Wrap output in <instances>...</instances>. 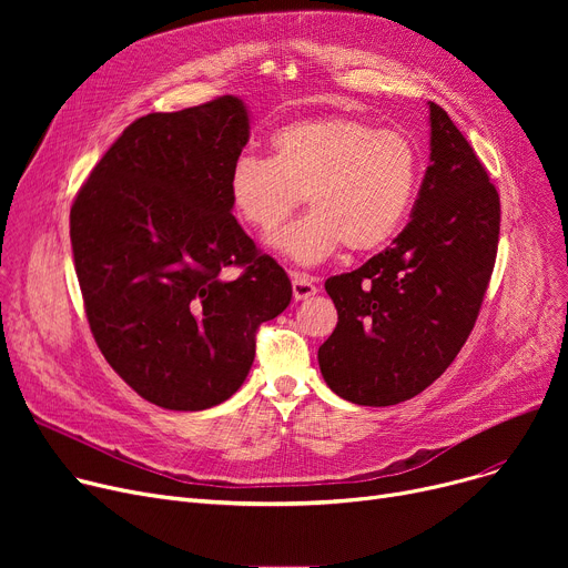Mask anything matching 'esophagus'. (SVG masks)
Masks as SVG:
<instances>
[{
  "label": "esophagus",
  "mask_w": 568,
  "mask_h": 568,
  "mask_svg": "<svg viewBox=\"0 0 568 568\" xmlns=\"http://www.w3.org/2000/svg\"><path fill=\"white\" fill-rule=\"evenodd\" d=\"M315 292H317V287H315L313 278L302 276V274H294V276H292V294H294L296 302L308 300V296H313Z\"/></svg>",
  "instance_id": "obj_1"
}]
</instances>
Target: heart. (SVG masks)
I'll use <instances>...</instances> for the list:
<instances>
[{
  "label": "heart",
  "mask_w": 568,
  "mask_h": 568,
  "mask_svg": "<svg viewBox=\"0 0 568 568\" xmlns=\"http://www.w3.org/2000/svg\"><path fill=\"white\" fill-rule=\"evenodd\" d=\"M272 159L239 156L227 193L234 214L274 232L306 195L311 212L274 234L272 244L300 264H320L343 244L371 253L400 230L422 176L416 142L334 114L302 119L268 138Z\"/></svg>",
  "instance_id": "heart-1"
}]
</instances>
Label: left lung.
<instances>
[{
	"label": "left lung",
	"instance_id": "left-lung-1",
	"mask_svg": "<svg viewBox=\"0 0 568 568\" xmlns=\"http://www.w3.org/2000/svg\"><path fill=\"white\" fill-rule=\"evenodd\" d=\"M430 165L392 248L326 278L338 324L317 349L341 398L386 407L422 394L474 329L499 244V195L484 163L437 103Z\"/></svg>",
	"mask_w": 568,
	"mask_h": 568
}]
</instances>
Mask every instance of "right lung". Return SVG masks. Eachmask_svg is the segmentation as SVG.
<instances>
[{
	"mask_svg": "<svg viewBox=\"0 0 568 568\" xmlns=\"http://www.w3.org/2000/svg\"><path fill=\"white\" fill-rule=\"evenodd\" d=\"M248 129L236 97L140 116L71 206L89 329L114 373L165 409L227 400L253 366L257 326L292 300L283 266L232 216L227 179Z\"/></svg>",
	"mask_w": 568,
	"mask_h": 568,
	"instance_id": "right-lung-1",
	"label": "right lung"
}]
</instances>
